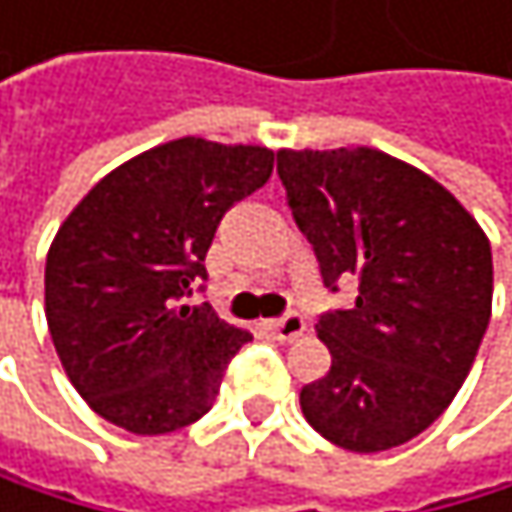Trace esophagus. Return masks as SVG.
I'll return each instance as SVG.
<instances>
[{
	"instance_id": "obj_1",
	"label": "esophagus",
	"mask_w": 512,
	"mask_h": 512,
	"mask_svg": "<svg viewBox=\"0 0 512 512\" xmlns=\"http://www.w3.org/2000/svg\"><path fill=\"white\" fill-rule=\"evenodd\" d=\"M304 328H307V322H304L301 313H285L282 319L270 322V331L276 334L279 341H294V338H301Z\"/></svg>"
}]
</instances>
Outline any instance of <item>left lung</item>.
I'll return each instance as SVG.
<instances>
[{
    "mask_svg": "<svg viewBox=\"0 0 512 512\" xmlns=\"http://www.w3.org/2000/svg\"><path fill=\"white\" fill-rule=\"evenodd\" d=\"M276 159L325 288L359 285L350 310L316 322L331 368L301 390V411L347 451L396 448L424 433L470 375L491 319L488 236L430 174L381 150Z\"/></svg>",
    "mask_w": 512,
    "mask_h": 512,
    "instance_id": "left-lung-1",
    "label": "left lung"
}]
</instances>
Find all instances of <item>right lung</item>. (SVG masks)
<instances>
[{
  "label": "right lung",
  "mask_w": 512,
  "mask_h": 512,
  "mask_svg": "<svg viewBox=\"0 0 512 512\" xmlns=\"http://www.w3.org/2000/svg\"><path fill=\"white\" fill-rule=\"evenodd\" d=\"M270 174L267 147L181 137L113 168L61 224L45 319L70 384L104 421L159 436L211 408L251 334L184 298L208 276L221 218Z\"/></svg>",
  "instance_id": "right-lung-1"
}]
</instances>
